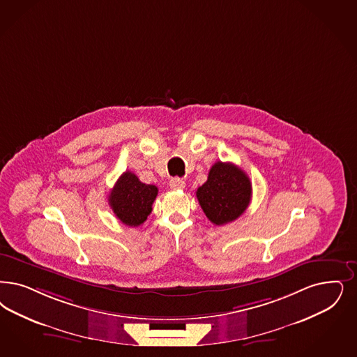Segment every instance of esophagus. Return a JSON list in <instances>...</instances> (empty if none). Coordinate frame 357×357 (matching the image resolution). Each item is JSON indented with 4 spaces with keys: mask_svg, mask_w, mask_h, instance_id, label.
Listing matches in <instances>:
<instances>
[{
    "mask_svg": "<svg viewBox=\"0 0 357 357\" xmlns=\"http://www.w3.org/2000/svg\"><path fill=\"white\" fill-rule=\"evenodd\" d=\"M169 185H170L172 190H182V188H185V181L181 179V178H172Z\"/></svg>",
    "mask_w": 357,
    "mask_h": 357,
    "instance_id": "esophagus-1",
    "label": "esophagus"
}]
</instances>
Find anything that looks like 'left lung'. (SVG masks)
<instances>
[{"instance_id": "8db88e82", "label": "left lung", "mask_w": 357, "mask_h": 357, "mask_svg": "<svg viewBox=\"0 0 357 357\" xmlns=\"http://www.w3.org/2000/svg\"><path fill=\"white\" fill-rule=\"evenodd\" d=\"M199 204L215 225H224L240 218L249 206L252 183L241 169L229 162H216L208 179L197 188Z\"/></svg>"}]
</instances>
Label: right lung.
I'll use <instances>...</instances> for the list:
<instances>
[{"mask_svg": "<svg viewBox=\"0 0 357 357\" xmlns=\"http://www.w3.org/2000/svg\"><path fill=\"white\" fill-rule=\"evenodd\" d=\"M158 195L155 185L142 183L132 172H125L112 188L108 202L120 222L138 227L148 219Z\"/></svg>", "mask_w": 357, "mask_h": 357, "instance_id": "right-lung-1", "label": "right lung"}]
</instances>
